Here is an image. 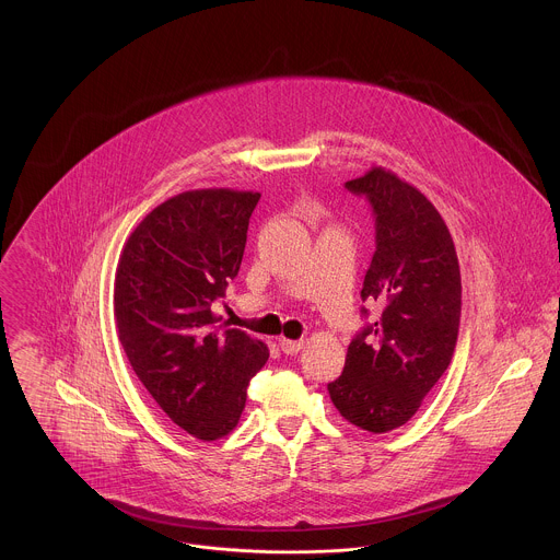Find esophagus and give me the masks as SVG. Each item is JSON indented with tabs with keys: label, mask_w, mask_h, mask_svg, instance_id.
Returning a JSON list of instances; mask_svg holds the SVG:
<instances>
[{
	"label": "esophagus",
	"mask_w": 560,
	"mask_h": 560,
	"mask_svg": "<svg viewBox=\"0 0 560 560\" xmlns=\"http://www.w3.org/2000/svg\"><path fill=\"white\" fill-rule=\"evenodd\" d=\"M279 346L285 354H296L303 348V339H279Z\"/></svg>",
	"instance_id": "obj_1"
}]
</instances>
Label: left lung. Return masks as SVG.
<instances>
[{"instance_id": "left-lung-1", "label": "left lung", "mask_w": 560, "mask_h": 560, "mask_svg": "<svg viewBox=\"0 0 560 560\" xmlns=\"http://www.w3.org/2000/svg\"><path fill=\"white\" fill-rule=\"evenodd\" d=\"M346 187L365 195L375 214L361 299L382 313L352 339L328 393L348 423L384 434L417 415L451 363L462 315L459 261L444 219L419 188L384 167Z\"/></svg>"}]
</instances>
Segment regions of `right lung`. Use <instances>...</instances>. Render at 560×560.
Returning <instances> with one entry per match:
<instances>
[{
	"label": "right lung",
	"mask_w": 560,
	"mask_h": 560,
	"mask_svg": "<svg viewBox=\"0 0 560 560\" xmlns=\"http://www.w3.org/2000/svg\"><path fill=\"white\" fill-rule=\"evenodd\" d=\"M259 192L195 188L156 206L132 230L114 283L126 359L159 408L187 434H230L249 380L268 361L245 330H212V303L241 270Z\"/></svg>",
	"instance_id": "right-lung-1"
}]
</instances>
